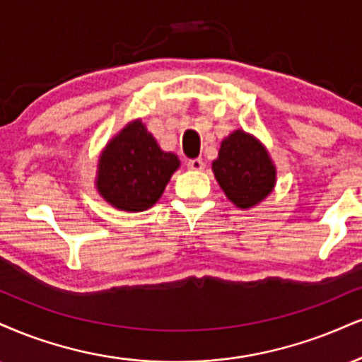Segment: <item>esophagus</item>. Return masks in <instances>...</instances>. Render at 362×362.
<instances>
[{
    "instance_id": "esophagus-1",
    "label": "esophagus",
    "mask_w": 362,
    "mask_h": 362,
    "mask_svg": "<svg viewBox=\"0 0 362 362\" xmlns=\"http://www.w3.org/2000/svg\"><path fill=\"white\" fill-rule=\"evenodd\" d=\"M204 167H206V163H204L202 158H192L187 162V168L195 170V172H200V170H204Z\"/></svg>"
}]
</instances>
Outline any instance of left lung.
Wrapping results in <instances>:
<instances>
[{"mask_svg":"<svg viewBox=\"0 0 362 362\" xmlns=\"http://www.w3.org/2000/svg\"><path fill=\"white\" fill-rule=\"evenodd\" d=\"M212 172L226 197L247 211L263 202L276 185V167L255 134L234 129L221 141Z\"/></svg>","mask_w":362,"mask_h":362,"instance_id":"left-lung-1","label":"left lung"}]
</instances>
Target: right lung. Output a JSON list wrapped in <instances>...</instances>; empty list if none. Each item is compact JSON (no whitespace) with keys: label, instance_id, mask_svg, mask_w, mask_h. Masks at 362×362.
<instances>
[{"label":"right lung","instance_id":"obj_1","mask_svg":"<svg viewBox=\"0 0 362 362\" xmlns=\"http://www.w3.org/2000/svg\"><path fill=\"white\" fill-rule=\"evenodd\" d=\"M178 167V156L163 151L141 119H133L103 148L94 187L115 209L143 212L158 202Z\"/></svg>","mask_w":362,"mask_h":362}]
</instances>
